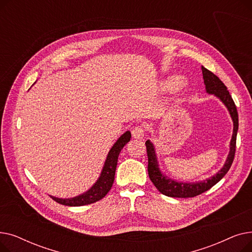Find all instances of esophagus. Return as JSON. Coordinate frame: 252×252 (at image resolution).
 <instances>
[{"mask_svg":"<svg viewBox=\"0 0 252 252\" xmlns=\"http://www.w3.org/2000/svg\"><path fill=\"white\" fill-rule=\"evenodd\" d=\"M131 135L136 139H142L145 135V128L143 126H136L131 129Z\"/></svg>","mask_w":252,"mask_h":252,"instance_id":"esophagus-1","label":"esophagus"}]
</instances>
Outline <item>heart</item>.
Returning a JSON list of instances; mask_svg holds the SVG:
<instances>
[{
  "label": "heart",
  "mask_w": 252,
  "mask_h": 252,
  "mask_svg": "<svg viewBox=\"0 0 252 252\" xmlns=\"http://www.w3.org/2000/svg\"><path fill=\"white\" fill-rule=\"evenodd\" d=\"M177 83H179V78H174V81H171V83H169L170 85H175V84H177Z\"/></svg>",
  "instance_id": "1"
}]
</instances>
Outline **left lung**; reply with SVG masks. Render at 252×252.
I'll use <instances>...</instances> for the list:
<instances>
[{
    "mask_svg": "<svg viewBox=\"0 0 252 252\" xmlns=\"http://www.w3.org/2000/svg\"><path fill=\"white\" fill-rule=\"evenodd\" d=\"M202 75L204 79V85L206 88V92L209 94H215L219 97L221 102L227 106V108L231 114V117L234 123V129H233V136L230 144V153L228 155L227 161L224 163L223 167L219 171V173L203 182L195 183V184H187V183H178L175 181H171L166 179L161 173L159 168H158V163L155 155V150L153 147V144L148 140L145 143L147 149V156H148V175L153 183L156 189L159 191L161 194L168 196V197H175V198H189L195 197L200 195L211 187H214L217 183H219L226 175L235 157L236 152V139H237V131H238V112L236 105L230 95L227 87L220 81V79L210 70L206 69L205 67H201Z\"/></svg>",
    "mask_w": 252,
    "mask_h": 252,
    "instance_id": "1",
    "label": "left lung"
}]
</instances>
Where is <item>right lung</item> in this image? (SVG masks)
I'll return each instance as SVG.
<instances>
[{
  "instance_id": "obj_1",
  "label": "right lung",
  "mask_w": 252,
  "mask_h": 252,
  "mask_svg": "<svg viewBox=\"0 0 252 252\" xmlns=\"http://www.w3.org/2000/svg\"><path fill=\"white\" fill-rule=\"evenodd\" d=\"M130 138H131V135L127 130L116 141V143L113 145V147L109 151L107 158H106V161L99 180L88 192L79 196H76L74 198H70V199H60V198L51 196L52 199L58 202L59 204L66 205V206L88 205V204L101 200L102 198H104L105 195L110 191L112 187L113 182H114L118 155L121 153L122 149L125 147V145L127 142H129Z\"/></svg>"
}]
</instances>
